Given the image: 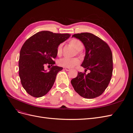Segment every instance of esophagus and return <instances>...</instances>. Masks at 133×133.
<instances>
[{"label":"esophagus","mask_w":133,"mask_h":133,"mask_svg":"<svg viewBox=\"0 0 133 133\" xmlns=\"http://www.w3.org/2000/svg\"><path fill=\"white\" fill-rule=\"evenodd\" d=\"M64 69H65L66 71H70V69L69 68H64Z\"/></svg>","instance_id":"34e87169"}]
</instances>
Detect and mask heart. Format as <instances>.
Returning a JSON list of instances; mask_svg holds the SVG:
<instances>
[{
  "label": "heart",
  "instance_id": "obj_1",
  "mask_svg": "<svg viewBox=\"0 0 133 133\" xmlns=\"http://www.w3.org/2000/svg\"><path fill=\"white\" fill-rule=\"evenodd\" d=\"M69 45L73 46L76 50V53L82 55V50L84 47L83 43L78 39L73 38L70 39L69 42ZM62 54V44H60L57 48V55L60 56ZM80 63V60L77 58H64L59 60L58 64L61 66L65 68H71L76 65H78Z\"/></svg>",
  "mask_w": 133,
  "mask_h": 133
}]
</instances>
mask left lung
Here are the masks:
<instances>
[{
  "label": "left lung",
  "instance_id": "obj_1",
  "mask_svg": "<svg viewBox=\"0 0 133 133\" xmlns=\"http://www.w3.org/2000/svg\"><path fill=\"white\" fill-rule=\"evenodd\" d=\"M81 41L85 48V55L81 66L90 73L78 72L71 80L72 86L84 98L93 99L105 91L112 73V55L108 44L96 35L82 33L72 35Z\"/></svg>",
  "mask_w": 133,
  "mask_h": 133
}]
</instances>
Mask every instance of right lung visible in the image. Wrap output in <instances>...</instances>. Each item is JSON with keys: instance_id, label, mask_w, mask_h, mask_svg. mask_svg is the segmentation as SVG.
<instances>
[{"instance_id": "add662e5", "label": "right lung", "mask_w": 133, "mask_h": 133, "mask_svg": "<svg viewBox=\"0 0 133 133\" xmlns=\"http://www.w3.org/2000/svg\"><path fill=\"white\" fill-rule=\"evenodd\" d=\"M70 37L69 34L42 31L25 41L20 51L19 75L22 85L28 94L35 98L46 94L53 87L56 76L62 67L55 66L60 44ZM45 65L51 66L49 71Z\"/></svg>"}]
</instances>
